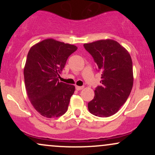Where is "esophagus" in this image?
<instances>
[{
    "instance_id": "34e87169",
    "label": "esophagus",
    "mask_w": 155,
    "mask_h": 155,
    "mask_svg": "<svg viewBox=\"0 0 155 155\" xmlns=\"http://www.w3.org/2000/svg\"><path fill=\"white\" fill-rule=\"evenodd\" d=\"M83 88H84L83 86H81V87H80V86H76V90H82Z\"/></svg>"
}]
</instances>
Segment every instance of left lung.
<instances>
[{"label": "left lung", "instance_id": "8db88e82", "mask_svg": "<svg viewBox=\"0 0 155 155\" xmlns=\"http://www.w3.org/2000/svg\"><path fill=\"white\" fill-rule=\"evenodd\" d=\"M101 71V84L95 90V97L88 103L92 114L100 117L112 116L128 98L133 84V63L128 51L118 42L100 40L84 44Z\"/></svg>", "mask_w": 155, "mask_h": 155}]
</instances>
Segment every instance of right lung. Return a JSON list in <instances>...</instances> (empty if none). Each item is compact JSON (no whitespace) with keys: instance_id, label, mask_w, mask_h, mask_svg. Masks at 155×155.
Wrapping results in <instances>:
<instances>
[{"instance_id":"obj_1","label":"right lung","mask_w":155,"mask_h":155,"mask_svg":"<svg viewBox=\"0 0 155 155\" xmlns=\"http://www.w3.org/2000/svg\"><path fill=\"white\" fill-rule=\"evenodd\" d=\"M77 47L54 39H46L28 51L24 78L28 96L42 116L56 118L67 111L74 85L59 81L60 74Z\"/></svg>"}]
</instances>
